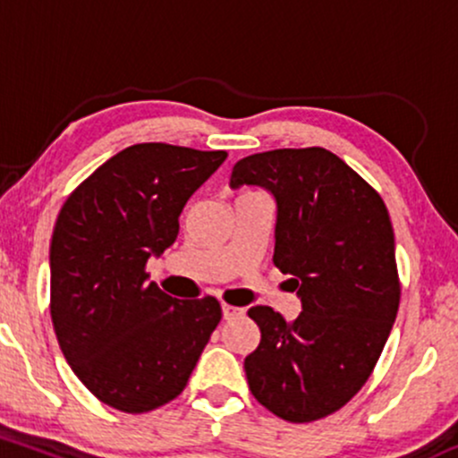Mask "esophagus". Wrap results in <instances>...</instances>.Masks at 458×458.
I'll list each match as a JSON object with an SVG mask.
<instances>
[{"mask_svg": "<svg viewBox=\"0 0 458 458\" xmlns=\"http://www.w3.org/2000/svg\"><path fill=\"white\" fill-rule=\"evenodd\" d=\"M222 312H224V318L225 320H233L236 317H243L245 310L243 308H236V306H230V303H224Z\"/></svg>", "mask_w": 458, "mask_h": 458, "instance_id": "34e87169", "label": "esophagus"}]
</instances>
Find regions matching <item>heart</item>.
Instances as JSON below:
<instances>
[{
  "label": "heart",
  "mask_w": 458,
  "mask_h": 458,
  "mask_svg": "<svg viewBox=\"0 0 458 458\" xmlns=\"http://www.w3.org/2000/svg\"><path fill=\"white\" fill-rule=\"evenodd\" d=\"M245 193H254V191H245Z\"/></svg>",
  "instance_id": "1"
}]
</instances>
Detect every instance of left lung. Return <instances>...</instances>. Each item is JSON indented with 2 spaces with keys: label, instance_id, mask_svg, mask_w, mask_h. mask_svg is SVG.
I'll return each mask as SVG.
<instances>
[{
  "label": "left lung",
  "instance_id": "8db88e82",
  "mask_svg": "<svg viewBox=\"0 0 458 458\" xmlns=\"http://www.w3.org/2000/svg\"><path fill=\"white\" fill-rule=\"evenodd\" d=\"M241 185L276 198L273 262L303 303L291 323L269 306L250 308L260 344L245 357L247 383L286 422L327 418L364 387L396 320L390 213L377 189L318 146L236 161L230 187Z\"/></svg>",
  "mask_w": 458,
  "mask_h": 458
}]
</instances>
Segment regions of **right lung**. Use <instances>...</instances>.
<instances>
[{
  "label": "right lung",
  "instance_id": "1",
  "mask_svg": "<svg viewBox=\"0 0 458 458\" xmlns=\"http://www.w3.org/2000/svg\"><path fill=\"white\" fill-rule=\"evenodd\" d=\"M225 150L146 141L120 150L66 198L51 236V320L68 366L98 401L148 413L185 390L222 320L211 295H165L146 262Z\"/></svg>",
  "mask_w": 458,
  "mask_h": 458
}]
</instances>
